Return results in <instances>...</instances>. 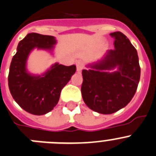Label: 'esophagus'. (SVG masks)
Instances as JSON below:
<instances>
[{"mask_svg": "<svg viewBox=\"0 0 156 156\" xmlns=\"http://www.w3.org/2000/svg\"><path fill=\"white\" fill-rule=\"evenodd\" d=\"M76 65L77 71H79V72H80V71L82 70V69H83V67H84L83 63V62H81V61H77L76 63Z\"/></svg>", "mask_w": 156, "mask_h": 156, "instance_id": "obj_1", "label": "esophagus"}]
</instances>
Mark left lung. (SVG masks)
Masks as SVG:
<instances>
[{
	"label": "left lung",
	"instance_id": "1",
	"mask_svg": "<svg viewBox=\"0 0 156 156\" xmlns=\"http://www.w3.org/2000/svg\"><path fill=\"white\" fill-rule=\"evenodd\" d=\"M113 50L103 60L83 69V99L92 110L112 114L125 107L133 99L140 79V66L136 48L122 33H111ZM117 67L114 72H105Z\"/></svg>",
	"mask_w": 156,
	"mask_h": 156
}]
</instances>
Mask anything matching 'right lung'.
<instances>
[{"label": "right lung", "instance_id": "right-lung-1", "mask_svg": "<svg viewBox=\"0 0 156 156\" xmlns=\"http://www.w3.org/2000/svg\"><path fill=\"white\" fill-rule=\"evenodd\" d=\"M57 41L54 37L37 33L28 34L19 42L17 53L10 63L8 86L16 103L33 115H44L57 104L61 90L75 73V65L63 66L56 63L41 76L29 73L26 64L34 48L52 50Z\"/></svg>", "mask_w": 156, "mask_h": 156}]
</instances>
